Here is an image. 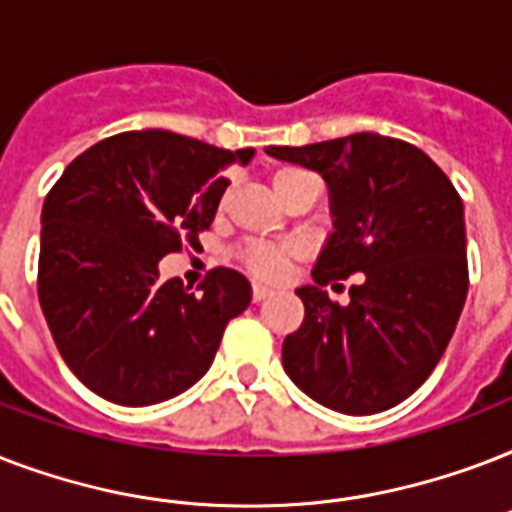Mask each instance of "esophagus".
Instances as JSON below:
<instances>
[{
	"label": "esophagus",
	"mask_w": 512,
	"mask_h": 512,
	"mask_svg": "<svg viewBox=\"0 0 512 512\" xmlns=\"http://www.w3.org/2000/svg\"><path fill=\"white\" fill-rule=\"evenodd\" d=\"M268 295H271V289L265 287V284H252V300H255V303L265 300Z\"/></svg>",
	"instance_id": "34e87169"
}]
</instances>
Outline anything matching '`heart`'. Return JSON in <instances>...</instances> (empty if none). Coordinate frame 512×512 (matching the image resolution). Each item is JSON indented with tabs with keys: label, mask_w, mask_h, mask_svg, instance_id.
Masks as SVG:
<instances>
[{
	"label": "heart",
	"mask_w": 512,
	"mask_h": 512,
	"mask_svg": "<svg viewBox=\"0 0 512 512\" xmlns=\"http://www.w3.org/2000/svg\"><path fill=\"white\" fill-rule=\"evenodd\" d=\"M303 180H313V177L303 170H279L273 175V191H276V196H281L287 188L303 183ZM292 257H295V249L276 247V244H247V247L239 249L241 265L260 279L284 276Z\"/></svg>",
	"instance_id": "heart-1"
}]
</instances>
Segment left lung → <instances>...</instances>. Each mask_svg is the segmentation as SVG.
Here are the masks:
<instances>
[{"mask_svg":"<svg viewBox=\"0 0 512 512\" xmlns=\"http://www.w3.org/2000/svg\"><path fill=\"white\" fill-rule=\"evenodd\" d=\"M268 154L324 175L335 233L300 287L305 319L287 335L284 369L305 396L342 414H377L409 398L444 356L468 297L462 199L428 154L356 132ZM356 272L351 303L321 286Z\"/></svg>","mask_w":512,"mask_h":512,"instance_id":"obj_1","label":"left lung"}]
</instances>
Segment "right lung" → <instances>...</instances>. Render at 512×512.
I'll list each match as a JSON object with an SVG mask.
<instances>
[{
	"label": "right lung",
	"instance_id": "add662e5",
	"mask_svg": "<svg viewBox=\"0 0 512 512\" xmlns=\"http://www.w3.org/2000/svg\"><path fill=\"white\" fill-rule=\"evenodd\" d=\"M252 148L225 151L175 132H119L79 154L42 207L39 303L60 356L106 401L151 406L212 364L249 281L212 268L199 292L159 281V260L196 247Z\"/></svg>",
	"mask_w": 512,
	"mask_h": 512
}]
</instances>
